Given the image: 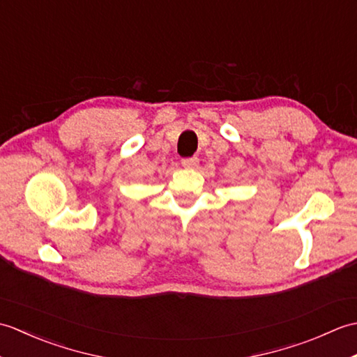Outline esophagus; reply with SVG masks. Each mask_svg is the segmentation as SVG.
I'll list each match as a JSON object with an SVG mask.
<instances>
[{"instance_id": "1", "label": "esophagus", "mask_w": 357, "mask_h": 357, "mask_svg": "<svg viewBox=\"0 0 357 357\" xmlns=\"http://www.w3.org/2000/svg\"><path fill=\"white\" fill-rule=\"evenodd\" d=\"M181 164H183L184 169H195V167H198L199 164V159L193 156V158H184L183 161H181Z\"/></svg>"}]
</instances>
